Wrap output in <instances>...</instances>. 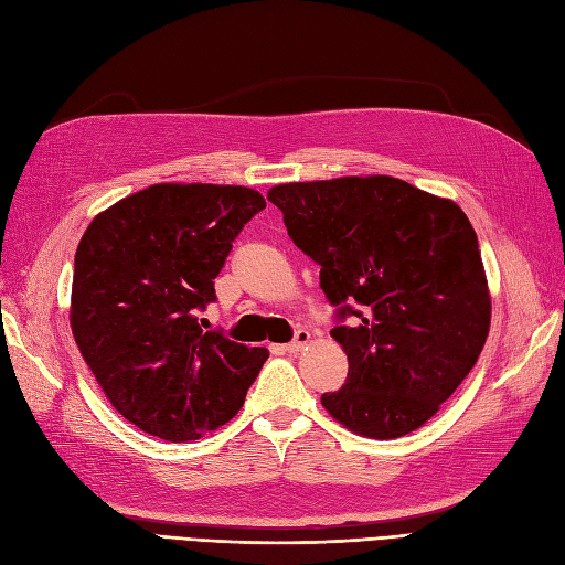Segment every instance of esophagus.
Listing matches in <instances>:
<instances>
[{
  "label": "esophagus",
  "mask_w": 565,
  "mask_h": 565,
  "mask_svg": "<svg viewBox=\"0 0 565 565\" xmlns=\"http://www.w3.org/2000/svg\"><path fill=\"white\" fill-rule=\"evenodd\" d=\"M309 341H311V332L309 330H297L295 339L289 341V344L285 347V351L287 353H299V351H303L306 347H309Z\"/></svg>",
  "instance_id": "1"
}]
</instances>
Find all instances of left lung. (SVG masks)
I'll use <instances>...</instances> for the list:
<instances>
[{
  "instance_id": "left-lung-1",
  "label": "left lung",
  "mask_w": 565,
  "mask_h": 565,
  "mask_svg": "<svg viewBox=\"0 0 565 565\" xmlns=\"http://www.w3.org/2000/svg\"><path fill=\"white\" fill-rule=\"evenodd\" d=\"M268 200L320 266L347 384L320 403L347 429L401 438L465 382L490 330L478 237L452 200L393 177L280 183ZM353 315L354 328L340 320Z\"/></svg>"
}]
</instances>
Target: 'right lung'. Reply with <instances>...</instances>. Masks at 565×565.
Listing matches in <instances>:
<instances>
[{"instance_id": "right-lung-1", "label": "right lung", "mask_w": 565, "mask_h": 565, "mask_svg": "<svg viewBox=\"0 0 565 565\" xmlns=\"http://www.w3.org/2000/svg\"><path fill=\"white\" fill-rule=\"evenodd\" d=\"M266 207L245 185L156 183L100 212L75 254L71 328L119 415L172 443L243 407L264 347L204 332L198 311L233 241Z\"/></svg>"}]
</instances>
